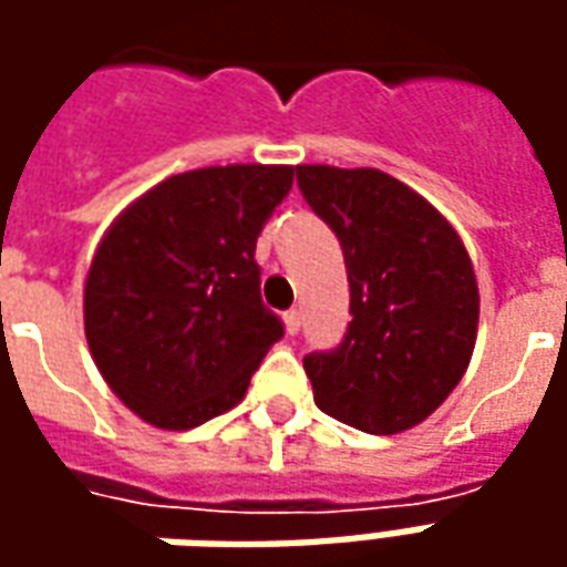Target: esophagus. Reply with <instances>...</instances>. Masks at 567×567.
<instances>
[{"label":"esophagus","instance_id":"1","mask_svg":"<svg viewBox=\"0 0 567 567\" xmlns=\"http://www.w3.org/2000/svg\"><path fill=\"white\" fill-rule=\"evenodd\" d=\"M285 331L291 333V337L300 331V309H288V312H285Z\"/></svg>","mask_w":567,"mask_h":567}]
</instances>
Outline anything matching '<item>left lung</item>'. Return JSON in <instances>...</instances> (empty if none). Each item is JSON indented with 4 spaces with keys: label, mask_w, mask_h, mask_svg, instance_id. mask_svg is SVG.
Here are the masks:
<instances>
[{
    "label": "left lung",
    "mask_w": 567,
    "mask_h": 567,
    "mask_svg": "<svg viewBox=\"0 0 567 567\" xmlns=\"http://www.w3.org/2000/svg\"><path fill=\"white\" fill-rule=\"evenodd\" d=\"M297 187L343 248L349 328L303 358L321 413L368 434L419 425L471 361L480 295L450 221L380 169L297 166Z\"/></svg>",
    "instance_id": "8db88e82"
}]
</instances>
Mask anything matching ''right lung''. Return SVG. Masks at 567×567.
I'll use <instances>...</instances> for the list:
<instances>
[{"instance_id":"add662e5","label":"right lung","mask_w":567,"mask_h":567,"mask_svg":"<svg viewBox=\"0 0 567 567\" xmlns=\"http://www.w3.org/2000/svg\"><path fill=\"white\" fill-rule=\"evenodd\" d=\"M295 166H209L166 178L105 234L84 333L112 392L145 422L187 431L243 401L282 319L260 300L255 246Z\"/></svg>"}]
</instances>
